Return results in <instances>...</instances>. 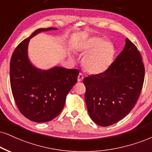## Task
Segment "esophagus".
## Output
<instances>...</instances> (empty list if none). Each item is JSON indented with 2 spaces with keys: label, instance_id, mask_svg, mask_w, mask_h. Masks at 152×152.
I'll list each match as a JSON object with an SVG mask.
<instances>
[{
  "label": "esophagus",
  "instance_id": "obj_1",
  "mask_svg": "<svg viewBox=\"0 0 152 152\" xmlns=\"http://www.w3.org/2000/svg\"><path fill=\"white\" fill-rule=\"evenodd\" d=\"M83 79H84V75H83V74L80 72V74H79V75H78V77H77L78 82H81V81H82V80H83Z\"/></svg>",
  "mask_w": 152,
  "mask_h": 152
}]
</instances>
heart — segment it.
Wrapping results in <instances>:
<instances>
[{
    "label": "heart",
    "instance_id": "1",
    "mask_svg": "<svg viewBox=\"0 0 152 152\" xmlns=\"http://www.w3.org/2000/svg\"><path fill=\"white\" fill-rule=\"evenodd\" d=\"M80 49L86 54L83 58V66L91 74L105 72L113 63L115 47L112 42L99 37H91L84 41Z\"/></svg>",
    "mask_w": 152,
    "mask_h": 152
}]
</instances>
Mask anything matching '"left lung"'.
<instances>
[{
	"label": "left lung",
	"mask_w": 152,
	"mask_h": 152,
	"mask_svg": "<svg viewBox=\"0 0 152 152\" xmlns=\"http://www.w3.org/2000/svg\"><path fill=\"white\" fill-rule=\"evenodd\" d=\"M145 72L141 54L127 38L123 50L107 70L83 80L85 102L91 120L106 127L128 115L141 93Z\"/></svg>",
	"instance_id": "obj_1"
}]
</instances>
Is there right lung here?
Listing matches in <instances>:
<instances>
[{
    "label": "right lung",
    "mask_w": 152,
    "mask_h": 152,
    "mask_svg": "<svg viewBox=\"0 0 152 152\" xmlns=\"http://www.w3.org/2000/svg\"><path fill=\"white\" fill-rule=\"evenodd\" d=\"M51 29L56 28L37 29L19 44L10 60V86L15 102L24 117L36 123L50 121L59 115L80 73L77 69L61 67L41 70L31 64L27 57L29 39Z\"/></svg>",
    "instance_id": "obj_1"
}]
</instances>
